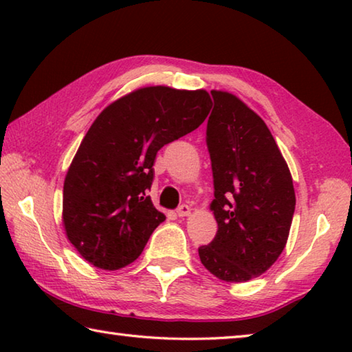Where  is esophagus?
Wrapping results in <instances>:
<instances>
[{"label":"esophagus","instance_id":"obj_1","mask_svg":"<svg viewBox=\"0 0 352 352\" xmlns=\"http://www.w3.org/2000/svg\"><path fill=\"white\" fill-rule=\"evenodd\" d=\"M190 214V208L188 205H180L177 208V216L178 217H188Z\"/></svg>","mask_w":352,"mask_h":352}]
</instances>
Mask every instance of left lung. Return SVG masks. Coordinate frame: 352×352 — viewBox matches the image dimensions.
Wrapping results in <instances>:
<instances>
[{
    "mask_svg": "<svg viewBox=\"0 0 352 352\" xmlns=\"http://www.w3.org/2000/svg\"><path fill=\"white\" fill-rule=\"evenodd\" d=\"M206 146L217 233L199 248L201 264L226 283L262 275L283 253L295 212L289 166L265 122L239 98L212 90Z\"/></svg>",
    "mask_w": 352,
    "mask_h": 352,
    "instance_id": "left-lung-1",
    "label": "left lung"
}]
</instances>
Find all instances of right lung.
<instances>
[{
  "label": "right lung",
  "instance_id": "right-lung-1",
  "mask_svg": "<svg viewBox=\"0 0 352 352\" xmlns=\"http://www.w3.org/2000/svg\"><path fill=\"white\" fill-rule=\"evenodd\" d=\"M210 110L205 90L162 85L140 88L102 110L63 183V226L83 259L118 270L142 253L166 219L148 195L157 152L197 129Z\"/></svg>",
  "mask_w": 352,
  "mask_h": 352
}]
</instances>
